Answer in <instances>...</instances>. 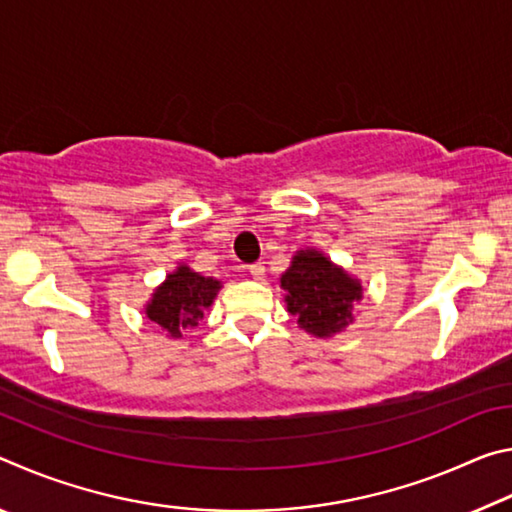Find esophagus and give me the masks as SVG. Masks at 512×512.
Masks as SVG:
<instances>
[{"label": "esophagus", "mask_w": 512, "mask_h": 512, "mask_svg": "<svg viewBox=\"0 0 512 512\" xmlns=\"http://www.w3.org/2000/svg\"><path fill=\"white\" fill-rule=\"evenodd\" d=\"M248 273L253 275L255 280H262L264 273H266V268H264V264H262V262H255V264H250V266H248Z\"/></svg>", "instance_id": "obj_1"}]
</instances>
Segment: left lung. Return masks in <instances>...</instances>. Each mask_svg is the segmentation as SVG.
<instances>
[{
  "label": "left lung",
  "instance_id": "obj_1",
  "mask_svg": "<svg viewBox=\"0 0 512 512\" xmlns=\"http://www.w3.org/2000/svg\"><path fill=\"white\" fill-rule=\"evenodd\" d=\"M287 309L298 325L316 336H332L352 323V305L361 300L357 280L336 268L318 250H300L282 275Z\"/></svg>",
  "mask_w": 512,
  "mask_h": 512
}]
</instances>
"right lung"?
I'll use <instances>...</instances> for the list:
<instances>
[{
    "mask_svg": "<svg viewBox=\"0 0 512 512\" xmlns=\"http://www.w3.org/2000/svg\"><path fill=\"white\" fill-rule=\"evenodd\" d=\"M221 289L219 280L203 277L187 266H180L176 273L167 277V282L153 293V300L146 305V316L153 323L178 339L189 332L203 318V311L212 305L216 291Z\"/></svg>",
    "mask_w": 512,
    "mask_h": 512,
    "instance_id": "right-lung-1",
    "label": "right lung"
}]
</instances>
